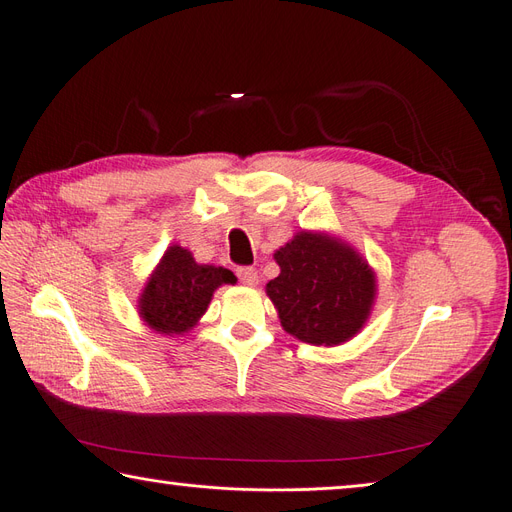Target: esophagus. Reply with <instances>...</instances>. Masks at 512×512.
I'll list each match as a JSON object with an SVG mask.
<instances>
[{
  "mask_svg": "<svg viewBox=\"0 0 512 512\" xmlns=\"http://www.w3.org/2000/svg\"><path fill=\"white\" fill-rule=\"evenodd\" d=\"M237 275L243 286H256L258 284V271L252 267H239Z\"/></svg>",
  "mask_w": 512,
  "mask_h": 512,
  "instance_id": "esophagus-1",
  "label": "esophagus"
}]
</instances>
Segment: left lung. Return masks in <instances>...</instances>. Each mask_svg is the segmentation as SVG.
I'll return each mask as SVG.
<instances>
[{"label": "left lung", "instance_id": "8db88e82", "mask_svg": "<svg viewBox=\"0 0 512 512\" xmlns=\"http://www.w3.org/2000/svg\"><path fill=\"white\" fill-rule=\"evenodd\" d=\"M280 275L267 284L286 333L337 346L363 329L376 299V273L354 247L301 230L273 254Z\"/></svg>", "mask_w": 512, "mask_h": 512}]
</instances>
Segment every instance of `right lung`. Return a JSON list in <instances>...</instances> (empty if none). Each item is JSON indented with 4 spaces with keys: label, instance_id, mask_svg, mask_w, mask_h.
<instances>
[{
    "label": "right lung",
    "instance_id": "obj_1",
    "mask_svg": "<svg viewBox=\"0 0 512 512\" xmlns=\"http://www.w3.org/2000/svg\"><path fill=\"white\" fill-rule=\"evenodd\" d=\"M235 282L228 269L198 265L192 252L170 245L138 299V314L162 335L188 333L207 312L213 292Z\"/></svg>",
    "mask_w": 512,
    "mask_h": 512
}]
</instances>
